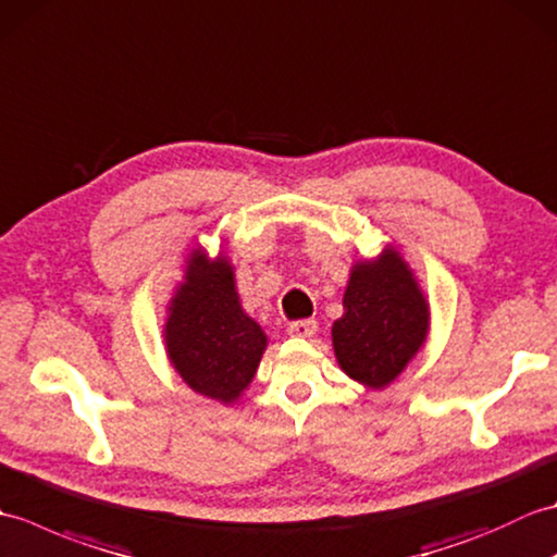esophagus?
Masks as SVG:
<instances>
[{
	"instance_id": "1",
	"label": "esophagus",
	"mask_w": 557,
	"mask_h": 557,
	"mask_svg": "<svg viewBox=\"0 0 557 557\" xmlns=\"http://www.w3.org/2000/svg\"><path fill=\"white\" fill-rule=\"evenodd\" d=\"M315 327H318L315 321H297V323L289 325V335H292V337L309 339V337L315 335Z\"/></svg>"
}]
</instances>
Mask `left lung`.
Segmentation results:
<instances>
[{"instance_id":"left-lung-1","label":"left lung","mask_w":557,"mask_h":557,"mask_svg":"<svg viewBox=\"0 0 557 557\" xmlns=\"http://www.w3.org/2000/svg\"><path fill=\"white\" fill-rule=\"evenodd\" d=\"M345 313L333 323L339 369L369 389H385L423 349L431 333V304L393 244L351 263Z\"/></svg>"}]
</instances>
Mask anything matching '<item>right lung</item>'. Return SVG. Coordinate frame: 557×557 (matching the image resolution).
<instances>
[{
    "instance_id": "obj_1",
    "label": "right lung",
    "mask_w": 557,
    "mask_h": 557,
    "mask_svg": "<svg viewBox=\"0 0 557 557\" xmlns=\"http://www.w3.org/2000/svg\"><path fill=\"white\" fill-rule=\"evenodd\" d=\"M182 272L164 311V354L194 393L232 407L253 383L268 335L244 311L224 251L210 256L196 244Z\"/></svg>"
}]
</instances>
